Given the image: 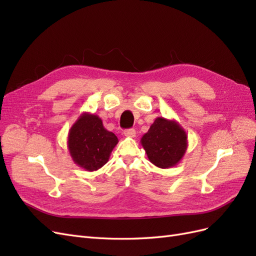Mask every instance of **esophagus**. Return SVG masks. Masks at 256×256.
Here are the masks:
<instances>
[{"label":"esophagus","mask_w":256,"mask_h":256,"mask_svg":"<svg viewBox=\"0 0 256 256\" xmlns=\"http://www.w3.org/2000/svg\"><path fill=\"white\" fill-rule=\"evenodd\" d=\"M124 134L128 138H134L136 136V130L134 129H127L124 131Z\"/></svg>","instance_id":"obj_1"}]
</instances>
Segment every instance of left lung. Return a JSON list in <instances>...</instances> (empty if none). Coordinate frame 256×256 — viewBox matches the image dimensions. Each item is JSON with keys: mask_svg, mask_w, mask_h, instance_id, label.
Instances as JSON below:
<instances>
[{"mask_svg": "<svg viewBox=\"0 0 256 256\" xmlns=\"http://www.w3.org/2000/svg\"><path fill=\"white\" fill-rule=\"evenodd\" d=\"M141 144L152 164L160 168H170L184 156L188 136L175 120L157 118L142 136Z\"/></svg>", "mask_w": 256, "mask_h": 256, "instance_id": "1", "label": "left lung"}]
</instances>
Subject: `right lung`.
<instances>
[{"instance_id": "obj_1", "label": "right lung", "mask_w": 256, "mask_h": 256, "mask_svg": "<svg viewBox=\"0 0 256 256\" xmlns=\"http://www.w3.org/2000/svg\"><path fill=\"white\" fill-rule=\"evenodd\" d=\"M118 138L108 131L98 115L83 112L69 129L67 147L74 164L92 172L109 161Z\"/></svg>"}]
</instances>
